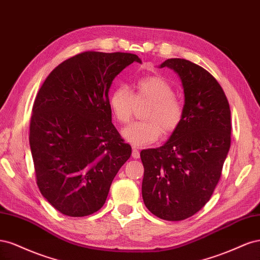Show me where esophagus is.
Instances as JSON below:
<instances>
[{
  "mask_svg": "<svg viewBox=\"0 0 260 260\" xmlns=\"http://www.w3.org/2000/svg\"><path fill=\"white\" fill-rule=\"evenodd\" d=\"M132 157H133V158H135V159H138L139 157H140V151H139V149H138L136 146L132 147Z\"/></svg>",
  "mask_w": 260,
  "mask_h": 260,
  "instance_id": "esophagus-1",
  "label": "esophagus"
}]
</instances>
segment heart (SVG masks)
I'll list each match as a JSON object with an SVG mask.
<instances>
[{"label":"heart","mask_w":260,"mask_h":260,"mask_svg":"<svg viewBox=\"0 0 260 260\" xmlns=\"http://www.w3.org/2000/svg\"><path fill=\"white\" fill-rule=\"evenodd\" d=\"M174 94L171 84L160 76L141 78L136 83L135 94L125 85L116 88L109 98V106L121 123L130 121L137 103L149 102L144 113L146 120L125 127L121 132L123 139L135 146H144L158 140L161 132L165 136L175 132L182 122L184 108Z\"/></svg>","instance_id":"1"}]
</instances>
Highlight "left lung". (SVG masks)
I'll list each match as a JSON object with an SVG mask.
<instances>
[{"label": "left lung", "mask_w": 260, "mask_h": 260, "mask_svg": "<svg viewBox=\"0 0 260 260\" xmlns=\"http://www.w3.org/2000/svg\"><path fill=\"white\" fill-rule=\"evenodd\" d=\"M180 77L184 115L162 146L140 153L142 198L153 215L179 221L201 210L221 176L231 144V112L221 85L206 69L183 58L159 66Z\"/></svg>", "instance_id": "8db88e82"}]
</instances>
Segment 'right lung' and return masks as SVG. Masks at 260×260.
<instances>
[{
    "label": "right lung",
    "instance_id": "1",
    "mask_svg": "<svg viewBox=\"0 0 260 260\" xmlns=\"http://www.w3.org/2000/svg\"><path fill=\"white\" fill-rule=\"evenodd\" d=\"M136 54L83 52L66 59L39 90L29 143L37 184L60 214L83 217L104 205L118 170L130 158L112 122L108 91Z\"/></svg>",
    "mask_w": 260,
    "mask_h": 260
}]
</instances>
